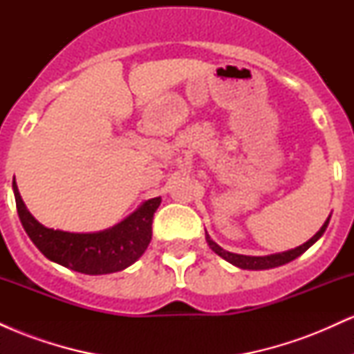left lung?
Returning <instances> with one entry per match:
<instances>
[{
    "mask_svg": "<svg viewBox=\"0 0 354 354\" xmlns=\"http://www.w3.org/2000/svg\"><path fill=\"white\" fill-rule=\"evenodd\" d=\"M328 223H330V218H328L326 221H324V225L321 226V230L318 231V233H316L315 236L310 239V241L304 243V245L295 248V250L284 251V253L270 254V256H245V254L230 253V251H225L221 246H218L216 243H214L213 239L208 236V234H206V241H208V245L211 246V250H213L214 253L221 256V258H225L226 261L231 263V265L241 268V270H270V268L286 265V263L293 261V259L298 258L299 254H303L304 251H306L311 245H315V243L321 238V234H323L324 231H326Z\"/></svg>",
    "mask_w": 354,
    "mask_h": 354,
    "instance_id": "obj_1",
    "label": "left lung"
}]
</instances>
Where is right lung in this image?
Wrapping results in <instances>:
<instances>
[{
  "label": "right lung",
  "instance_id": "1",
  "mask_svg": "<svg viewBox=\"0 0 354 354\" xmlns=\"http://www.w3.org/2000/svg\"><path fill=\"white\" fill-rule=\"evenodd\" d=\"M16 209L24 231L51 261L84 274H108L136 261L151 241L153 214L161 198L145 201L131 216L100 233H68L43 226L31 216L13 178Z\"/></svg>",
  "mask_w": 354,
  "mask_h": 354
}]
</instances>
